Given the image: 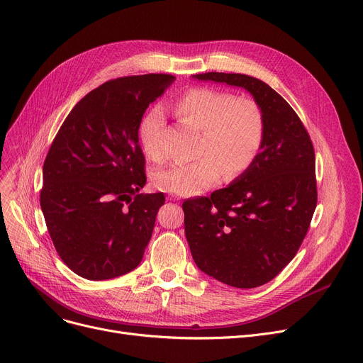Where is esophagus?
<instances>
[{"label": "esophagus", "mask_w": 363, "mask_h": 363, "mask_svg": "<svg viewBox=\"0 0 363 363\" xmlns=\"http://www.w3.org/2000/svg\"><path fill=\"white\" fill-rule=\"evenodd\" d=\"M168 199H169V201H174V202H179L182 198H180V196H177V195H169V196H168Z\"/></svg>", "instance_id": "1"}]
</instances>
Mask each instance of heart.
<instances>
[{"label": "heart", "mask_w": 363, "mask_h": 363, "mask_svg": "<svg viewBox=\"0 0 363 363\" xmlns=\"http://www.w3.org/2000/svg\"><path fill=\"white\" fill-rule=\"evenodd\" d=\"M174 112L183 124L199 131L195 160L153 172L160 191L194 196L214 186L220 177L235 179L255 161L264 139V118L251 99L235 97L213 89H194L176 103ZM162 112L152 109L140 125V143L153 162L164 160L160 145Z\"/></svg>", "instance_id": "obj_1"}]
</instances>
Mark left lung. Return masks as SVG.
I'll return each instance as SVG.
<instances>
[{
    "label": "left lung",
    "instance_id": "1",
    "mask_svg": "<svg viewBox=\"0 0 363 363\" xmlns=\"http://www.w3.org/2000/svg\"><path fill=\"white\" fill-rule=\"evenodd\" d=\"M192 78L247 90L263 112L264 139L252 165L228 187L183 202L187 244L214 279L264 285L294 258L316 208L312 140L288 101L262 79L224 72Z\"/></svg>",
    "mask_w": 363,
    "mask_h": 363
}]
</instances>
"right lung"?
Listing matches in <instances>:
<instances>
[{
	"label": "right lung",
	"instance_id": "right-lung-1",
	"mask_svg": "<svg viewBox=\"0 0 363 363\" xmlns=\"http://www.w3.org/2000/svg\"><path fill=\"white\" fill-rule=\"evenodd\" d=\"M176 77L108 81L69 112L43 167L41 210L63 263L81 278H118L140 264L164 194L146 184L143 113Z\"/></svg>",
	"mask_w": 363,
	"mask_h": 363
}]
</instances>
